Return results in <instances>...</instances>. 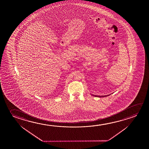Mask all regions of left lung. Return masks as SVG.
Wrapping results in <instances>:
<instances>
[{"label":"left lung","instance_id":"obj_1","mask_svg":"<svg viewBox=\"0 0 149 149\" xmlns=\"http://www.w3.org/2000/svg\"><path fill=\"white\" fill-rule=\"evenodd\" d=\"M93 96H95V97H107V96H109V95H102V96H100V95H93Z\"/></svg>","mask_w":149,"mask_h":149}]
</instances>
